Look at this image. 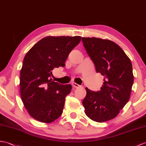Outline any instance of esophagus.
<instances>
[{
  "instance_id": "obj_1",
  "label": "esophagus",
  "mask_w": 146,
  "mask_h": 146,
  "mask_svg": "<svg viewBox=\"0 0 146 146\" xmlns=\"http://www.w3.org/2000/svg\"><path fill=\"white\" fill-rule=\"evenodd\" d=\"M72 86L73 87H74V88H79V87H80V85H79V84H76L75 83H72Z\"/></svg>"
}]
</instances>
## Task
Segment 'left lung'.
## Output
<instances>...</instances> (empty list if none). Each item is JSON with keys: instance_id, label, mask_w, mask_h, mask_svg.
Masks as SVG:
<instances>
[{"instance_id": "left-lung-1", "label": "left lung", "mask_w": 146, "mask_h": 146, "mask_svg": "<svg viewBox=\"0 0 146 146\" xmlns=\"http://www.w3.org/2000/svg\"><path fill=\"white\" fill-rule=\"evenodd\" d=\"M83 46L96 68L104 76L101 90L86 88L83 101L86 116L103 123L113 119L129 100L134 82L130 59L116 43L96 37H83Z\"/></svg>"}]
</instances>
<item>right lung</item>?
Here are the masks:
<instances>
[{"instance_id":"add662e5","label":"right lung","mask_w":146,"mask_h":146,"mask_svg":"<svg viewBox=\"0 0 146 146\" xmlns=\"http://www.w3.org/2000/svg\"><path fill=\"white\" fill-rule=\"evenodd\" d=\"M81 36H48L27 53L20 71V95L29 114L42 123H50L63 113L71 84H60L52 78L55 68L65 66L71 51Z\"/></svg>"}]
</instances>
